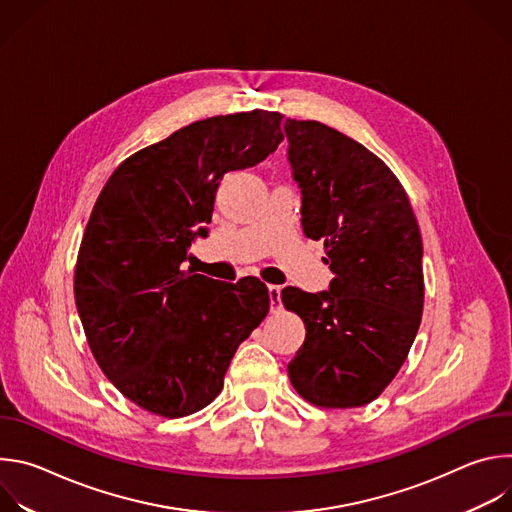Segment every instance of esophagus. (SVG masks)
<instances>
[{
  "instance_id": "esophagus-1",
  "label": "esophagus",
  "mask_w": 512,
  "mask_h": 512,
  "mask_svg": "<svg viewBox=\"0 0 512 512\" xmlns=\"http://www.w3.org/2000/svg\"><path fill=\"white\" fill-rule=\"evenodd\" d=\"M269 302H271V312L281 310V285H269Z\"/></svg>"
}]
</instances>
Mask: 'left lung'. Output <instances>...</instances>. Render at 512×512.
I'll list each match as a JSON object with an SVG mask.
<instances>
[{
	"label": "left lung",
	"mask_w": 512,
	"mask_h": 512,
	"mask_svg": "<svg viewBox=\"0 0 512 512\" xmlns=\"http://www.w3.org/2000/svg\"><path fill=\"white\" fill-rule=\"evenodd\" d=\"M283 129L304 233L324 241L334 273L328 291H281L306 324L287 375L312 405H367L395 379L421 324L417 218L397 176L358 141L320 121L287 119Z\"/></svg>",
	"instance_id": "obj_1"
}]
</instances>
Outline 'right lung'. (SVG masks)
Segmentation results:
<instances>
[{
	"label": "right lung",
	"mask_w": 512,
	"mask_h": 512,
	"mask_svg": "<svg viewBox=\"0 0 512 512\" xmlns=\"http://www.w3.org/2000/svg\"><path fill=\"white\" fill-rule=\"evenodd\" d=\"M281 119L255 109L194 121L121 162L93 206L77 310L105 377L145 411L174 419L212 403L269 312L257 277L225 283L182 263L208 233L223 176L273 154Z\"/></svg>",
	"instance_id": "1"
}]
</instances>
